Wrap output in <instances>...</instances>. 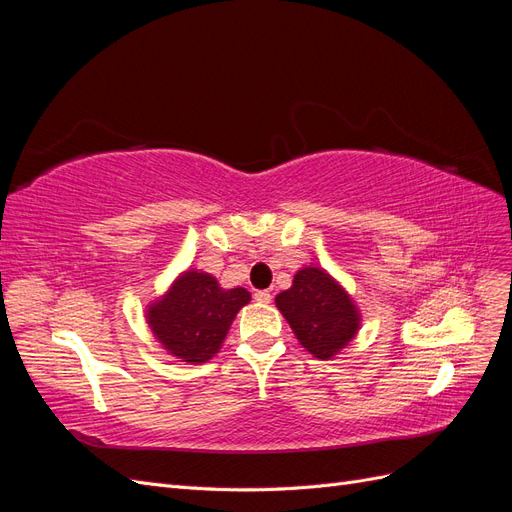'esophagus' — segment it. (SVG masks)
Instances as JSON below:
<instances>
[{"label":"esophagus","instance_id":"obj_1","mask_svg":"<svg viewBox=\"0 0 512 512\" xmlns=\"http://www.w3.org/2000/svg\"><path fill=\"white\" fill-rule=\"evenodd\" d=\"M254 299H256L258 303H271L273 294H271L269 290H256V292H254Z\"/></svg>","mask_w":512,"mask_h":512}]
</instances>
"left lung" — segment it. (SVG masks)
Masks as SVG:
<instances>
[{"label": "left lung", "instance_id": "obj_1", "mask_svg": "<svg viewBox=\"0 0 512 512\" xmlns=\"http://www.w3.org/2000/svg\"><path fill=\"white\" fill-rule=\"evenodd\" d=\"M275 303L303 348L318 359H331L359 329V314L350 297L318 267L301 269Z\"/></svg>", "mask_w": 512, "mask_h": 512}]
</instances>
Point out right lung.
<instances>
[{
  "instance_id": "1",
  "label": "right lung",
  "mask_w": 512,
  "mask_h": 512,
  "mask_svg": "<svg viewBox=\"0 0 512 512\" xmlns=\"http://www.w3.org/2000/svg\"><path fill=\"white\" fill-rule=\"evenodd\" d=\"M250 301L245 288L224 290L215 277L183 273L162 301L149 307V327L160 344L188 363H205L222 346L239 309Z\"/></svg>"
}]
</instances>
